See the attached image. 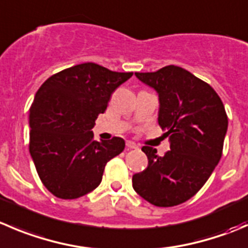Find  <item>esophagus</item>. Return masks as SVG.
Instances as JSON below:
<instances>
[{"label": "esophagus", "instance_id": "1", "mask_svg": "<svg viewBox=\"0 0 248 248\" xmlns=\"http://www.w3.org/2000/svg\"><path fill=\"white\" fill-rule=\"evenodd\" d=\"M126 146L128 149H137V148H138V146H137V144L133 143V141H127Z\"/></svg>", "mask_w": 248, "mask_h": 248}]
</instances>
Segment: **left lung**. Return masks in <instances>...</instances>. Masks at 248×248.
<instances>
[{"mask_svg":"<svg viewBox=\"0 0 248 248\" xmlns=\"http://www.w3.org/2000/svg\"><path fill=\"white\" fill-rule=\"evenodd\" d=\"M136 76L158 93V124L167 131L170 150L158 156L151 146L141 148L148 167L133 175V188L157 207L180 205L202 188L222 157L228 128L224 105L207 82L179 66Z\"/></svg>","mask_w":248,"mask_h":248,"instance_id":"8db88e82","label":"left lung"}]
</instances>
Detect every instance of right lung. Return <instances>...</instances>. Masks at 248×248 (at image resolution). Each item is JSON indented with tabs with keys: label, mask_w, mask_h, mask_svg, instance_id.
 I'll return each mask as SVG.
<instances>
[{
	"label": "right lung",
	"mask_w": 248,
	"mask_h": 248,
	"mask_svg": "<svg viewBox=\"0 0 248 248\" xmlns=\"http://www.w3.org/2000/svg\"><path fill=\"white\" fill-rule=\"evenodd\" d=\"M132 75L83 63L54 74L38 88L29 110V150L54 196L73 200L94 190L105 165L124 151L122 138L99 143L91 129L114 91Z\"/></svg>",
	"instance_id": "1"
}]
</instances>
